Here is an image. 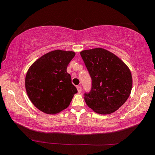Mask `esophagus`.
I'll use <instances>...</instances> for the list:
<instances>
[{
	"mask_svg": "<svg viewBox=\"0 0 155 155\" xmlns=\"http://www.w3.org/2000/svg\"><path fill=\"white\" fill-rule=\"evenodd\" d=\"M77 90H78V93H81V91H82V89H81V87L80 85H78L77 87Z\"/></svg>",
	"mask_w": 155,
	"mask_h": 155,
	"instance_id": "esophagus-1",
	"label": "esophagus"
}]
</instances>
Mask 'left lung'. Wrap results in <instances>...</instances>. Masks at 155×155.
I'll return each instance as SVG.
<instances>
[{
  "label": "left lung",
  "instance_id": "left-lung-1",
  "mask_svg": "<svg viewBox=\"0 0 155 155\" xmlns=\"http://www.w3.org/2000/svg\"><path fill=\"white\" fill-rule=\"evenodd\" d=\"M91 78V90L84 94L87 106L99 114L118 109L130 96L132 76L121 59L105 49L98 48L81 52Z\"/></svg>",
  "mask_w": 155,
  "mask_h": 155
}]
</instances>
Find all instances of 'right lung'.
I'll list each match as a JSON object with an SVG mask.
<instances>
[{
  "instance_id": "1",
  "label": "right lung",
  "mask_w": 155,
  "mask_h": 155,
  "mask_svg": "<svg viewBox=\"0 0 155 155\" xmlns=\"http://www.w3.org/2000/svg\"><path fill=\"white\" fill-rule=\"evenodd\" d=\"M75 52L57 50L44 54L30 67L25 78L28 96L39 110L48 114L66 109L77 90L67 67Z\"/></svg>"
}]
</instances>
